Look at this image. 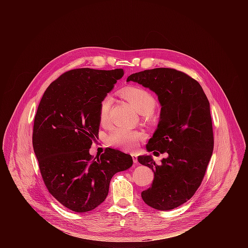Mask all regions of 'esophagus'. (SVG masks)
I'll return each mask as SVG.
<instances>
[{
  "label": "esophagus",
  "instance_id": "obj_1",
  "mask_svg": "<svg viewBox=\"0 0 248 248\" xmlns=\"http://www.w3.org/2000/svg\"><path fill=\"white\" fill-rule=\"evenodd\" d=\"M131 157H132L133 163H134V164H137V162H138V160H137V155L134 154V153H132V154H131Z\"/></svg>",
  "mask_w": 248,
  "mask_h": 248
}]
</instances>
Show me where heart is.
<instances>
[{"mask_svg": "<svg viewBox=\"0 0 248 248\" xmlns=\"http://www.w3.org/2000/svg\"><path fill=\"white\" fill-rule=\"evenodd\" d=\"M121 96L126 99L132 107L143 116L144 119H149L156 107V99L153 94L139 86H126L120 90ZM112 99L110 96H105L99 105V120L101 124H106L108 121ZM141 134L137 131L124 128H115L108 135L107 141L111 146L120 148L124 151L132 150L138 143Z\"/></svg>", "mask_w": 248, "mask_h": 248, "instance_id": "1", "label": "heart"}]
</instances>
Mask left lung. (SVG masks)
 <instances>
[{
  "label": "left lung",
  "instance_id": "left-lung-1",
  "mask_svg": "<svg viewBox=\"0 0 248 248\" xmlns=\"http://www.w3.org/2000/svg\"><path fill=\"white\" fill-rule=\"evenodd\" d=\"M126 81L149 88L162 106L160 121L146 149L167 153L158 165L151 155L138 156L154 171L151 187L141 192L156 210H171L189 200L200 186L214 148L210 104L201 85L186 74L158 67L132 74Z\"/></svg>",
  "mask_w": 248,
  "mask_h": 248
}]
</instances>
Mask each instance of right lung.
Instances as JSON below:
<instances>
[{
    "mask_svg": "<svg viewBox=\"0 0 248 248\" xmlns=\"http://www.w3.org/2000/svg\"><path fill=\"white\" fill-rule=\"evenodd\" d=\"M124 76L123 68L68 70L46 89L34 119L32 144L49 192L78 213L95 209L108 195L113 175L132 166V158L89 149L99 132V105Z\"/></svg>",
    "mask_w": 248,
    "mask_h": 248,
    "instance_id": "obj_1",
    "label": "right lung"
}]
</instances>
